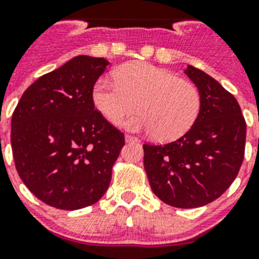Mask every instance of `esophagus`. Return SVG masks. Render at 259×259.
<instances>
[{
	"instance_id": "1",
	"label": "esophagus",
	"mask_w": 259,
	"mask_h": 259,
	"mask_svg": "<svg viewBox=\"0 0 259 259\" xmlns=\"http://www.w3.org/2000/svg\"><path fill=\"white\" fill-rule=\"evenodd\" d=\"M124 139L125 143H137V141H139V139H136L135 136H131V135H125Z\"/></svg>"
}]
</instances>
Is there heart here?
I'll use <instances>...</instances> for the list:
<instances>
[{"mask_svg":"<svg viewBox=\"0 0 259 259\" xmlns=\"http://www.w3.org/2000/svg\"><path fill=\"white\" fill-rule=\"evenodd\" d=\"M115 80L101 77L93 87L96 109L111 124L124 122L132 132L155 135L162 141L183 136L197 120L201 95L188 80L145 62H134L118 68Z\"/></svg>","mask_w":259,"mask_h":259,"instance_id":"obj_1","label":"heart"}]
</instances>
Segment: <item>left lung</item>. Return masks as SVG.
<instances>
[{"label": "left lung", "instance_id": "left-lung-1", "mask_svg": "<svg viewBox=\"0 0 259 259\" xmlns=\"http://www.w3.org/2000/svg\"><path fill=\"white\" fill-rule=\"evenodd\" d=\"M201 110L180 139L144 144V167L153 193L164 203L193 209L221 197L236 179L244 159L246 123L239 102L206 72L189 66Z\"/></svg>", "mask_w": 259, "mask_h": 259}]
</instances>
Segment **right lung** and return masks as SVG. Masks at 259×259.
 Listing matches in <instances>:
<instances>
[{
	"label": "right lung",
	"mask_w": 259,
	"mask_h": 259,
	"mask_svg": "<svg viewBox=\"0 0 259 259\" xmlns=\"http://www.w3.org/2000/svg\"><path fill=\"white\" fill-rule=\"evenodd\" d=\"M109 62L77 56L38 77L11 119L20 179L38 200L61 210L93 205L105 194L124 135L95 109L92 92Z\"/></svg>",
	"instance_id": "right-lung-1"
}]
</instances>
